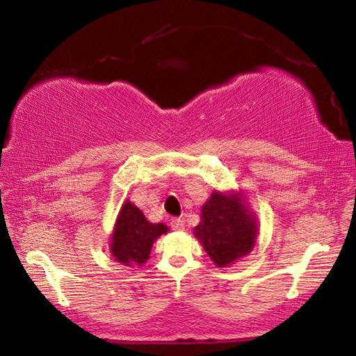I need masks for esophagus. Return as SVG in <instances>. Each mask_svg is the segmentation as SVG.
<instances>
[{
    "instance_id": "1",
    "label": "esophagus",
    "mask_w": 356,
    "mask_h": 356,
    "mask_svg": "<svg viewBox=\"0 0 356 356\" xmlns=\"http://www.w3.org/2000/svg\"><path fill=\"white\" fill-rule=\"evenodd\" d=\"M171 227L174 229V231H184L185 222H184V220H180V218H172L171 220Z\"/></svg>"
}]
</instances>
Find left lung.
Returning <instances> with one entry per match:
<instances>
[{
	"mask_svg": "<svg viewBox=\"0 0 356 356\" xmlns=\"http://www.w3.org/2000/svg\"><path fill=\"white\" fill-rule=\"evenodd\" d=\"M193 234L216 267L225 268L252 251L259 225L242 190H215L202 204L201 222Z\"/></svg>",
	"mask_w": 356,
	"mask_h": 356,
	"instance_id": "8db88e82",
	"label": "left lung"
}]
</instances>
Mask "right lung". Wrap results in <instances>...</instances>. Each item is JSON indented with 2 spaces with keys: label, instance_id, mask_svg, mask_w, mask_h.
<instances>
[{
  "label": "right lung",
  "instance_id": "1",
  "mask_svg": "<svg viewBox=\"0 0 356 356\" xmlns=\"http://www.w3.org/2000/svg\"><path fill=\"white\" fill-rule=\"evenodd\" d=\"M170 229L163 222H150L129 200L120 207L111 234L110 252L113 259L125 267L143 265L149 259L156 238Z\"/></svg>",
  "mask_w": 356,
  "mask_h": 356
}]
</instances>
